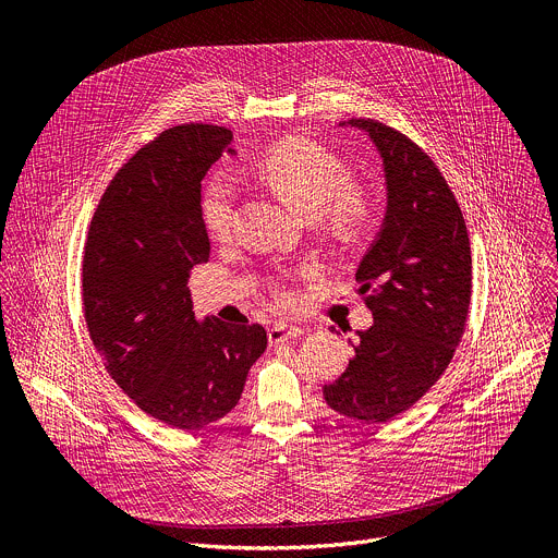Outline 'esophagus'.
<instances>
[{"label":"esophagus","mask_w":558,"mask_h":558,"mask_svg":"<svg viewBox=\"0 0 558 558\" xmlns=\"http://www.w3.org/2000/svg\"><path fill=\"white\" fill-rule=\"evenodd\" d=\"M302 333H304V329H300V327H293V325H287V323H276L269 329V342L271 344H280V342L300 338Z\"/></svg>","instance_id":"obj_1"}]
</instances>
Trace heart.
<instances>
[{
    "mask_svg": "<svg viewBox=\"0 0 558 558\" xmlns=\"http://www.w3.org/2000/svg\"><path fill=\"white\" fill-rule=\"evenodd\" d=\"M263 179L304 216L323 218L329 231L344 243L364 235L373 220V203L362 187L351 185V168L323 145L291 138L276 143L260 158ZM235 183L229 174L214 177L201 198V216L211 238H225L231 227ZM289 300L287 291H280Z\"/></svg>",
    "mask_w": 558,
    "mask_h": 558,
    "instance_id": "1",
    "label": "heart"
}]
</instances>
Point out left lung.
Wrapping results in <instances>:
<instances>
[{
    "instance_id": "8db88e82",
    "label": "left lung",
    "mask_w": 558,
    "mask_h": 558,
    "mask_svg": "<svg viewBox=\"0 0 558 558\" xmlns=\"http://www.w3.org/2000/svg\"><path fill=\"white\" fill-rule=\"evenodd\" d=\"M349 123L379 149L388 207L355 276L373 327L357 331L353 360L323 390L340 415L384 424L422 400L461 342L472 289L470 241L452 190L417 143L375 119Z\"/></svg>"
}]
</instances>
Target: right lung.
Here are the masks:
<instances>
[{
  "label": "right lung",
  "instance_id": "add662e5",
  "mask_svg": "<svg viewBox=\"0 0 558 558\" xmlns=\"http://www.w3.org/2000/svg\"><path fill=\"white\" fill-rule=\"evenodd\" d=\"M231 136L222 125L183 123L145 143L106 187L84 247L95 349L145 415L181 430L225 417L267 349L260 325H201L187 289L192 269L209 260L201 181Z\"/></svg>",
  "mask_w": 558,
  "mask_h": 558
}]
</instances>
